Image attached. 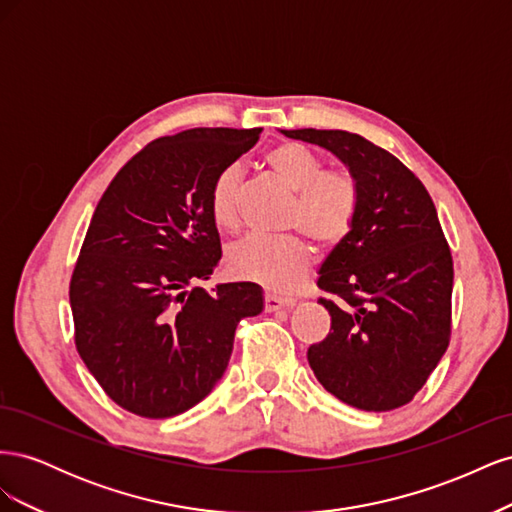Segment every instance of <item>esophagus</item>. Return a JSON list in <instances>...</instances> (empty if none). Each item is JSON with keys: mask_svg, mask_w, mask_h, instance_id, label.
<instances>
[{"mask_svg": "<svg viewBox=\"0 0 512 512\" xmlns=\"http://www.w3.org/2000/svg\"><path fill=\"white\" fill-rule=\"evenodd\" d=\"M292 303H294L292 297H280V294H273V292L265 294V309H267V312H277V309H286Z\"/></svg>", "mask_w": 512, "mask_h": 512, "instance_id": "obj_1", "label": "esophagus"}]
</instances>
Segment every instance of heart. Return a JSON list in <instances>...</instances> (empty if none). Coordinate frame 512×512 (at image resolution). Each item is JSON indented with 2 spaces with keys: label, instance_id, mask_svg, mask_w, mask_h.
Instances as JSON below:
<instances>
[{
  "label": "heart",
  "instance_id": "b5f03b06",
  "mask_svg": "<svg viewBox=\"0 0 512 512\" xmlns=\"http://www.w3.org/2000/svg\"><path fill=\"white\" fill-rule=\"evenodd\" d=\"M267 166L294 194L286 228H297L320 247L342 243L359 220L361 183L348 168H324L316 151L301 143H282L267 153ZM241 170L222 168L209 190L211 218L224 230L239 226ZM232 271L273 290H290L312 262V250L300 232L277 237L250 235L228 252Z\"/></svg>",
  "mask_w": 512,
  "mask_h": 512
}]
</instances>
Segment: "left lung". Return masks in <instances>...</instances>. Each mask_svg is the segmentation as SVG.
I'll list each match as a JSON object with an SVG mask.
<instances>
[{
  "instance_id": "obj_1",
  "label": "left lung",
  "mask_w": 512,
  "mask_h": 512,
  "mask_svg": "<svg viewBox=\"0 0 512 512\" xmlns=\"http://www.w3.org/2000/svg\"><path fill=\"white\" fill-rule=\"evenodd\" d=\"M329 149L361 183V213L320 267L329 335L307 350L318 382L344 404H410L451 342L453 256L425 185L393 153L344 130H282Z\"/></svg>"
}]
</instances>
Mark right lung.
I'll list each match as a JSON object with an SVG mask.
<instances>
[{"instance_id": "obj_1", "label": "right lung", "mask_w": 512, "mask_h": 512, "mask_svg": "<svg viewBox=\"0 0 512 512\" xmlns=\"http://www.w3.org/2000/svg\"><path fill=\"white\" fill-rule=\"evenodd\" d=\"M260 132L156 138L100 198L70 280L74 344L123 410L168 418L194 408L224 376L239 320L262 312L252 282L196 286L222 258L211 183Z\"/></svg>"}]
</instances>
